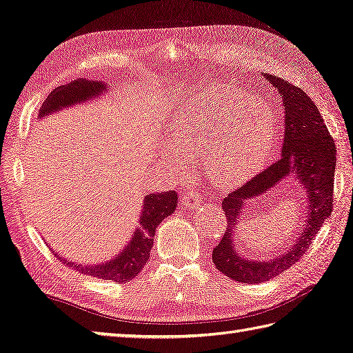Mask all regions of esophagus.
Returning <instances> with one entry per match:
<instances>
[{
  "label": "esophagus",
  "instance_id": "1",
  "mask_svg": "<svg viewBox=\"0 0 353 353\" xmlns=\"http://www.w3.org/2000/svg\"><path fill=\"white\" fill-rule=\"evenodd\" d=\"M182 203L185 204L186 208H191V209H199V208H201V204H203L199 191L194 190V188H191V190L183 195Z\"/></svg>",
  "mask_w": 353,
  "mask_h": 353
}]
</instances>
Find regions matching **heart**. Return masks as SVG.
Instances as JSON below:
<instances>
[{"instance_id": "heart-1", "label": "heart", "mask_w": 353, "mask_h": 353, "mask_svg": "<svg viewBox=\"0 0 353 353\" xmlns=\"http://www.w3.org/2000/svg\"><path fill=\"white\" fill-rule=\"evenodd\" d=\"M171 135L182 152L204 154L212 183L236 188L263 165L275 141L276 123L265 101L215 84L179 106ZM186 167L183 162L182 168Z\"/></svg>"}]
</instances>
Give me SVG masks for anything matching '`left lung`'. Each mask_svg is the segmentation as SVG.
Instances as JSON below:
<instances>
[{
    "label": "left lung",
    "instance_id": "1",
    "mask_svg": "<svg viewBox=\"0 0 353 353\" xmlns=\"http://www.w3.org/2000/svg\"><path fill=\"white\" fill-rule=\"evenodd\" d=\"M283 97L284 144L281 158L223 200L227 230L212 251V260L219 272L239 283H263L292 268L311 247L325 219L330 218L334 203L335 143L314 102L304 90L280 77L261 73ZM293 172L307 192V224L288 253L274 261L242 259L234 248L232 233L240 210L247 199L265 192L288 174Z\"/></svg>",
    "mask_w": 353,
    "mask_h": 353
}]
</instances>
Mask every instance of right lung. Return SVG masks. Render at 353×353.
<instances>
[{
	"label": "right lung",
	"mask_w": 353,
	"mask_h": 353,
	"mask_svg": "<svg viewBox=\"0 0 353 353\" xmlns=\"http://www.w3.org/2000/svg\"><path fill=\"white\" fill-rule=\"evenodd\" d=\"M105 84L102 81H87V79H75L72 83L57 87L52 90L48 99L43 102L40 108V117H45L46 114L54 111H60L61 108L83 102L87 99H93L94 96L103 93ZM177 194L174 191L158 192L145 195L143 200V210L139 215V227L132 236V241L125 247L117 257L102 265H78L73 261L61 259L59 254L54 256L59 257L64 265H68L73 270H79L81 274L88 276L101 278V280H111L116 283H128L141 272L147 260L150 257V250L153 247V237L157 233V227L163 218L173 214L177 206Z\"/></svg>",
	"instance_id": "add662e5"
}]
</instances>
